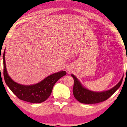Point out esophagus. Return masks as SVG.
<instances>
[{
    "instance_id": "esophagus-1",
    "label": "esophagus",
    "mask_w": 127,
    "mask_h": 127,
    "mask_svg": "<svg viewBox=\"0 0 127 127\" xmlns=\"http://www.w3.org/2000/svg\"><path fill=\"white\" fill-rule=\"evenodd\" d=\"M66 70H67V71H70V68H66Z\"/></svg>"
}]
</instances>
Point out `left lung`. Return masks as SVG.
Here are the masks:
<instances>
[{
	"mask_svg": "<svg viewBox=\"0 0 127 127\" xmlns=\"http://www.w3.org/2000/svg\"><path fill=\"white\" fill-rule=\"evenodd\" d=\"M71 76L74 81L73 90L74 96L77 100L83 104H96L105 101L119 89L123 80V77L120 82L109 90L95 92L84 88L74 75L71 74Z\"/></svg>",
	"mask_w": 127,
	"mask_h": 127,
	"instance_id": "obj_1",
	"label": "left lung"
}]
</instances>
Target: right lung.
<instances>
[{
    "mask_svg": "<svg viewBox=\"0 0 127 127\" xmlns=\"http://www.w3.org/2000/svg\"><path fill=\"white\" fill-rule=\"evenodd\" d=\"M3 57V76L6 84L19 99L27 102L40 103L46 101L50 95L55 83L66 74L65 71H61L49 75L37 84L29 86L20 84L14 82L8 74L5 63V50Z\"/></svg>",
    "mask_w": 127,
    "mask_h": 127,
    "instance_id": "add662e5",
    "label": "right lung"
}]
</instances>
